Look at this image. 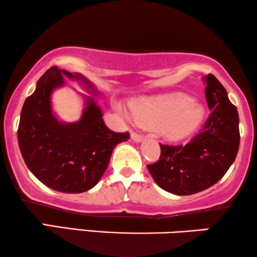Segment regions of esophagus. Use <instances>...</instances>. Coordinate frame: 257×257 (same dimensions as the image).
I'll list each match as a JSON object with an SVG mask.
<instances>
[{
    "instance_id": "obj_1",
    "label": "esophagus",
    "mask_w": 257,
    "mask_h": 257,
    "mask_svg": "<svg viewBox=\"0 0 257 257\" xmlns=\"http://www.w3.org/2000/svg\"><path fill=\"white\" fill-rule=\"evenodd\" d=\"M131 138H132L133 142L141 143V142H143V139H144V137H143L142 135H139V133H137V132H132Z\"/></svg>"
}]
</instances>
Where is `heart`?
Listing matches in <instances>:
<instances>
[{"label": "heart", "mask_w": 257, "mask_h": 257, "mask_svg": "<svg viewBox=\"0 0 257 257\" xmlns=\"http://www.w3.org/2000/svg\"><path fill=\"white\" fill-rule=\"evenodd\" d=\"M204 114V107L184 93L142 99L131 105V116L137 124L157 126L171 141H182L197 131Z\"/></svg>", "instance_id": "1"}]
</instances>
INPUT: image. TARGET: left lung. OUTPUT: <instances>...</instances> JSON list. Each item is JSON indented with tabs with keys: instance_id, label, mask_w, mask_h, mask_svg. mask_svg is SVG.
Here are the masks:
<instances>
[{
	"instance_id": "1",
	"label": "left lung",
	"mask_w": 257,
	"mask_h": 257,
	"mask_svg": "<svg viewBox=\"0 0 257 257\" xmlns=\"http://www.w3.org/2000/svg\"><path fill=\"white\" fill-rule=\"evenodd\" d=\"M205 98L211 111L201 133L186 145L161 144V157L148 165L153 181L173 195H194L216 184L238 152V112L212 74L204 76Z\"/></svg>"
}]
</instances>
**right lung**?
I'll use <instances>...</instances> for the list:
<instances>
[{
  "instance_id": "obj_1",
  "label": "right lung",
  "mask_w": 257,
  "mask_h": 257,
  "mask_svg": "<svg viewBox=\"0 0 257 257\" xmlns=\"http://www.w3.org/2000/svg\"><path fill=\"white\" fill-rule=\"evenodd\" d=\"M63 75L99 94L81 74L51 67L23 104L18 139L26 165L40 182L55 191L80 194L96 185L107 169L113 149L127 141L130 133L111 131L102 120L101 109L87 95H84L86 106L79 121H59L53 113L51 95L65 85Z\"/></svg>"
}]
</instances>
